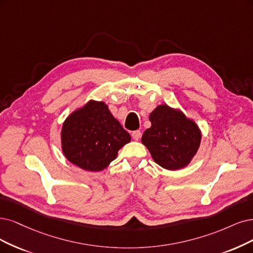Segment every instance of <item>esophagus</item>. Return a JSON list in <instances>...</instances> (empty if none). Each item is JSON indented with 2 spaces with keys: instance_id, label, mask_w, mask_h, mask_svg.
<instances>
[{
  "instance_id": "obj_1",
  "label": "esophagus",
  "mask_w": 253,
  "mask_h": 253,
  "mask_svg": "<svg viewBox=\"0 0 253 253\" xmlns=\"http://www.w3.org/2000/svg\"><path fill=\"white\" fill-rule=\"evenodd\" d=\"M131 136H132L134 141H138V139L141 138V136H142V132L139 131V130H135V131H132Z\"/></svg>"
}]
</instances>
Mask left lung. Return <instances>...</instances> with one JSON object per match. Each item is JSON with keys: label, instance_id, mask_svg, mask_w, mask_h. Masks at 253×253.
Here are the masks:
<instances>
[{"label": "left lung", "instance_id": "left-lung-1", "mask_svg": "<svg viewBox=\"0 0 253 253\" xmlns=\"http://www.w3.org/2000/svg\"><path fill=\"white\" fill-rule=\"evenodd\" d=\"M151 127L142 136L153 161L167 170L188 166L197 153L201 131L197 124L178 109L158 105L149 116Z\"/></svg>", "mask_w": 253, "mask_h": 253}]
</instances>
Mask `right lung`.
<instances>
[{"mask_svg": "<svg viewBox=\"0 0 253 253\" xmlns=\"http://www.w3.org/2000/svg\"><path fill=\"white\" fill-rule=\"evenodd\" d=\"M130 139L131 136L102 101L89 100L73 111L61 129L64 156L73 165L90 172L104 170Z\"/></svg>", "mask_w": 253, "mask_h": 253, "instance_id": "1", "label": "right lung"}]
</instances>
